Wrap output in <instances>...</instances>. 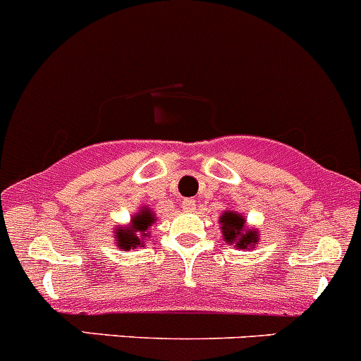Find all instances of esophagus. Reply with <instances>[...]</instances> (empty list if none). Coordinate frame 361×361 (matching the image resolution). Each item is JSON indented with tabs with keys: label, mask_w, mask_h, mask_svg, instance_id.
Segmentation results:
<instances>
[{
	"label": "esophagus",
	"mask_w": 361,
	"mask_h": 361,
	"mask_svg": "<svg viewBox=\"0 0 361 361\" xmlns=\"http://www.w3.org/2000/svg\"><path fill=\"white\" fill-rule=\"evenodd\" d=\"M181 207H183L187 212H192L194 208H196V201H194V200H183Z\"/></svg>",
	"instance_id": "1"
}]
</instances>
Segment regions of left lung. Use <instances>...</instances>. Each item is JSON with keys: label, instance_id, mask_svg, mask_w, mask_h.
Returning <instances> with one entry per match:
<instances>
[{"label": "left lung", "instance_id": "1", "mask_svg": "<svg viewBox=\"0 0 361 361\" xmlns=\"http://www.w3.org/2000/svg\"><path fill=\"white\" fill-rule=\"evenodd\" d=\"M222 237L228 244H235L238 249H249L258 244V235L255 230L245 228V219L237 212L226 210L219 219Z\"/></svg>", "mask_w": 361, "mask_h": 361}]
</instances>
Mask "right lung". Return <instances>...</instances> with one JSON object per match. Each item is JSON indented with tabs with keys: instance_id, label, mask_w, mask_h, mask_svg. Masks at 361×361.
Returning <instances> with one entry per match:
<instances>
[{
	"instance_id": "1",
	"label": "right lung",
	"mask_w": 361,
	"mask_h": 361,
	"mask_svg": "<svg viewBox=\"0 0 361 361\" xmlns=\"http://www.w3.org/2000/svg\"><path fill=\"white\" fill-rule=\"evenodd\" d=\"M157 221L154 214L151 212V208L142 207L140 212L131 217L130 226L117 228L116 230V242L121 249L124 251H130V249L142 247L144 238L147 237V228L153 226V222Z\"/></svg>"
}]
</instances>
